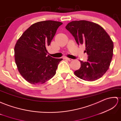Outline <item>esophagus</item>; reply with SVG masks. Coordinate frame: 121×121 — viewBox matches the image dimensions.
Returning a JSON list of instances; mask_svg holds the SVG:
<instances>
[{"mask_svg":"<svg viewBox=\"0 0 121 121\" xmlns=\"http://www.w3.org/2000/svg\"><path fill=\"white\" fill-rule=\"evenodd\" d=\"M66 60H69V61H72V59H71V58H68V57H65V58Z\"/></svg>","mask_w":121,"mask_h":121,"instance_id":"obj_1","label":"esophagus"}]
</instances>
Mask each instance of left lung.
<instances>
[{
    "label": "left lung",
    "instance_id": "8db88e82",
    "mask_svg": "<svg viewBox=\"0 0 121 121\" xmlns=\"http://www.w3.org/2000/svg\"><path fill=\"white\" fill-rule=\"evenodd\" d=\"M66 28L74 37L78 44L85 45L87 61L81 63V67L74 72L85 81L100 78L108 70L113 56V43L105 30L98 24L81 20L69 23Z\"/></svg>",
    "mask_w": 121,
    "mask_h": 121
}]
</instances>
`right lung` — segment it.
<instances>
[{
	"instance_id": "1",
	"label": "right lung",
	"mask_w": 121,
	"mask_h": 121,
	"mask_svg": "<svg viewBox=\"0 0 121 121\" xmlns=\"http://www.w3.org/2000/svg\"><path fill=\"white\" fill-rule=\"evenodd\" d=\"M63 23L44 21L33 24L24 32L14 47L16 65L26 81L33 84H41L53 78L62 58L47 55L57 28Z\"/></svg>"
}]
</instances>
